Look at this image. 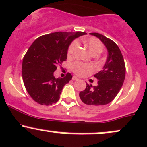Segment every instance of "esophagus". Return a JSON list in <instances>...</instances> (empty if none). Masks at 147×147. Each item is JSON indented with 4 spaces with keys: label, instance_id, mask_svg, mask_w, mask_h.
<instances>
[{
    "label": "esophagus",
    "instance_id": "obj_1",
    "mask_svg": "<svg viewBox=\"0 0 147 147\" xmlns=\"http://www.w3.org/2000/svg\"><path fill=\"white\" fill-rule=\"evenodd\" d=\"M78 80V77H77L75 76L72 77V80H74V81H75V80Z\"/></svg>",
    "mask_w": 147,
    "mask_h": 147
}]
</instances>
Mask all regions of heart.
<instances>
[{
  "instance_id": "obj_1",
  "label": "heart",
  "mask_w": 147,
  "mask_h": 147,
  "mask_svg": "<svg viewBox=\"0 0 147 147\" xmlns=\"http://www.w3.org/2000/svg\"><path fill=\"white\" fill-rule=\"evenodd\" d=\"M84 42L86 46L88 51L91 54H100L103 50V45L99 40L96 38H88L84 40ZM78 43L77 41H74L71 43L67 49V56H71L76 50ZM73 72L79 76H86L89 75L94 70V67L89 64H84L80 62H75L72 65Z\"/></svg>"
}]
</instances>
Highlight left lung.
I'll use <instances>...</instances> for the list:
<instances>
[{
  "mask_svg": "<svg viewBox=\"0 0 147 147\" xmlns=\"http://www.w3.org/2000/svg\"><path fill=\"white\" fill-rule=\"evenodd\" d=\"M90 34L99 38L108 51L102 70L94 75L98 80L97 86L86 84L85 90L80 93L82 102L88 107L95 108L112 102L117 96L125 80V66L121 50L114 41L100 33Z\"/></svg>",
  "mask_w": 147,
  "mask_h": 147,
  "instance_id": "8db88e82",
  "label": "left lung"
}]
</instances>
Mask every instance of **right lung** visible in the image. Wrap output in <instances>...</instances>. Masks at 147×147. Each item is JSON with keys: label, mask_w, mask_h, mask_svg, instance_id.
<instances>
[{"label": "right lung", "mask_w": 147, "mask_h": 147, "mask_svg": "<svg viewBox=\"0 0 147 147\" xmlns=\"http://www.w3.org/2000/svg\"><path fill=\"white\" fill-rule=\"evenodd\" d=\"M86 34L56 32L42 35L33 42L22 63V78L30 96L40 105H49L60 98L63 88L72 80L67 73L63 78H55L57 65L67 59V49L75 38Z\"/></svg>", "instance_id": "1"}]
</instances>
